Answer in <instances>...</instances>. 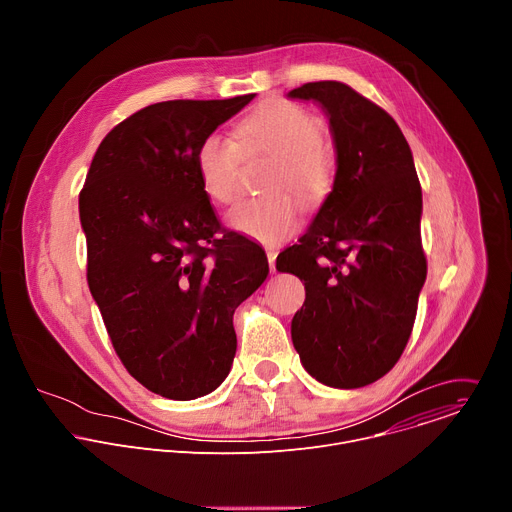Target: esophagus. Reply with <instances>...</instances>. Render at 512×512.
Masks as SVG:
<instances>
[{"mask_svg": "<svg viewBox=\"0 0 512 512\" xmlns=\"http://www.w3.org/2000/svg\"><path fill=\"white\" fill-rule=\"evenodd\" d=\"M275 259H277V253H275L273 249H269V251H267V261H269L271 273H275Z\"/></svg>", "mask_w": 512, "mask_h": 512, "instance_id": "esophagus-1", "label": "esophagus"}]
</instances>
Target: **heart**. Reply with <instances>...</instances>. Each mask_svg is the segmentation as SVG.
<instances>
[{
  "label": "heart",
  "mask_w": 512,
  "mask_h": 512,
  "mask_svg": "<svg viewBox=\"0 0 512 512\" xmlns=\"http://www.w3.org/2000/svg\"><path fill=\"white\" fill-rule=\"evenodd\" d=\"M245 145L279 154L271 178V190L289 188L304 204L322 202L334 182V162L322 145V121L304 107L273 99L257 107L239 125ZM239 143L221 131L202 137L196 156V176L202 192L227 204L239 192ZM229 225L259 243L277 245L296 231L300 208L287 192L237 202L229 214Z\"/></svg>",
  "instance_id": "obj_1"
}]
</instances>
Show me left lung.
Listing matches in <instances>:
<instances>
[{"label": "left lung", "instance_id": "8db88e82", "mask_svg": "<svg viewBox=\"0 0 512 512\" xmlns=\"http://www.w3.org/2000/svg\"><path fill=\"white\" fill-rule=\"evenodd\" d=\"M287 97L322 107L336 152L332 190L275 263L306 287L291 340L316 381L358 389L395 367L413 330L427 275L421 186L395 119L348 85L308 83Z\"/></svg>", "mask_w": 512, "mask_h": 512}]
</instances>
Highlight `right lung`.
<instances>
[{"label":"right lung","instance_id":"add662e5","mask_svg":"<svg viewBox=\"0 0 512 512\" xmlns=\"http://www.w3.org/2000/svg\"><path fill=\"white\" fill-rule=\"evenodd\" d=\"M253 97L133 113L101 141L79 196L89 289L113 348L166 399L204 397L227 379L233 314L269 273L259 245L221 231L194 166L202 137Z\"/></svg>","mask_w":512,"mask_h":512}]
</instances>
